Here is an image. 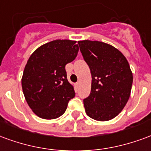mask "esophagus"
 <instances>
[{
	"label": "esophagus",
	"mask_w": 151,
	"mask_h": 151,
	"mask_svg": "<svg viewBox=\"0 0 151 151\" xmlns=\"http://www.w3.org/2000/svg\"><path fill=\"white\" fill-rule=\"evenodd\" d=\"M79 86H80V83L78 82V83H76V88L78 89V88H79Z\"/></svg>",
	"instance_id": "1"
}]
</instances>
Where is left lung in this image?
I'll return each mask as SVG.
<instances>
[{"label": "left lung", "mask_w": 151, "mask_h": 151, "mask_svg": "<svg viewBox=\"0 0 151 151\" xmlns=\"http://www.w3.org/2000/svg\"><path fill=\"white\" fill-rule=\"evenodd\" d=\"M92 75L91 93L83 100L87 115L100 122L113 119L127 103L133 73L127 59L112 45L99 41L78 42Z\"/></svg>", "instance_id": "8db88e82"}]
</instances>
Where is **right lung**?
<instances>
[{
  "instance_id": "right-lung-1",
  "label": "right lung",
  "mask_w": 151,
  "mask_h": 151,
  "mask_svg": "<svg viewBox=\"0 0 151 151\" xmlns=\"http://www.w3.org/2000/svg\"><path fill=\"white\" fill-rule=\"evenodd\" d=\"M76 41H51L39 47L27 61L22 78L25 99L42 119L58 118L73 98L74 87L68 82L65 66L77 56Z\"/></svg>"
}]
</instances>
